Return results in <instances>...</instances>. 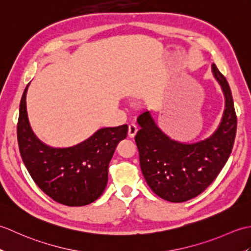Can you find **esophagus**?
I'll use <instances>...</instances> for the list:
<instances>
[{"label":"esophagus","mask_w":251,"mask_h":251,"mask_svg":"<svg viewBox=\"0 0 251 251\" xmlns=\"http://www.w3.org/2000/svg\"><path fill=\"white\" fill-rule=\"evenodd\" d=\"M137 131H138V127H137V125L136 124H129V126H128V136L130 137V138H134L135 136H136V134H137Z\"/></svg>","instance_id":"obj_1"}]
</instances>
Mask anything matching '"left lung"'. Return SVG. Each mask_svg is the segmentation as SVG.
Segmentation results:
<instances>
[{
    "label": "left lung",
    "instance_id": "8db88e82",
    "mask_svg": "<svg viewBox=\"0 0 251 251\" xmlns=\"http://www.w3.org/2000/svg\"><path fill=\"white\" fill-rule=\"evenodd\" d=\"M211 71L226 99L221 122L211 136L193 143L180 142L163 132L150 111L137 119L141 128L135 140L143 177L165 201L182 202L200 195L217 178L232 152L237 117L231 88L215 63Z\"/></svg>",
    "mask_w": 251,
    "mask_h": 251
}]
</instances>
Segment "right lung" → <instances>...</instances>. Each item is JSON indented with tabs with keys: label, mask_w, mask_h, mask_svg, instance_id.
<instances>
[{
	"label": "right lung",
	"mask_w": 251,
	"mask_h": 251,
	"mask_svg": "<svg viewBox=\"0 0 251 251\" xmlns=\"http://www.w3.org/2000/svg\"><path fill=\"white\" fill-rule=\"evenodd\" d=\"M25 87L20 101L17 139L21 158L37 186L67 206H85L103 193L108 167L116 146L125 139L126 124L104 127L88 139L69 148L45 145L32 130L26 113Z\"/></svg>",
	"instance_id": "obj_1"
}]
</instances>
